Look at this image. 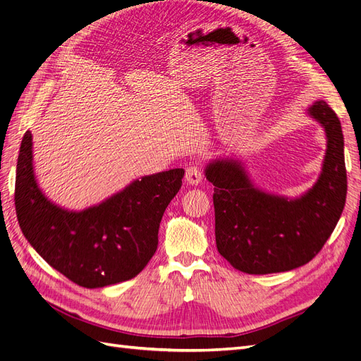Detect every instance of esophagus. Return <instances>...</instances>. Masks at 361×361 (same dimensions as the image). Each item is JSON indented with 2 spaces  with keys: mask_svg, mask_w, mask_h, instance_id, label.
<instances>
[{
  "mask_svg": "<svg viewBox=\"0 0 361 361\" xmlns=\"http://www.w3.org/2000/svg\"><path fill=\"white\" fill-rule=\"evenodd\" d=\"M185 180L188 185H199L202 182V171L197 166H190L185 170Z\"/></svg>",
  "mask_w": 361,
  "mask_h": 361,
  "instance_id": "34e87169",
  "label": "esophagus"
}]
</instances>
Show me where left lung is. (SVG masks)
Here are the masks:
<instances>
[{
	"label": "left lung",
	"instance_id": "obj_1",
	"mask_svg": "<svg viewBox=\"0 0 361 361\" xmlns=\"http://www.w3.org/2000/svg\"><path fill=\"white\" fill-rule=\"evenodd\" d=\"M305 114L326 138L322 169L298 197L259 188L241 159L215 158L204 176L214 185L215 241L220 255L247 274H272L302 267L319 253L342 215L346 169L341 120L324 101Z\"/></svg>",
	"mask_w": 361,
	"mask_h": 361
}]
</instances>
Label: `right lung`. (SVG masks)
<instances>
[{
  "label": "right lung",
  "mask_w": 361,
  "mask_h": 361,
  "mask_svg": "<svg viewBox=\"0 0 361 361\" xmlns=\"http://www.w3.org/2000/svg\"><path fill=\"white\" fill-rule=\"evenodd\" d=\"M183 174V169L149 174L101 203L66 209L42 191L27 130L15 187L20 231L54 269L76 285L94 289L130 280L155 255L161 218L180 190Z\"/></svg>",
  "instance_id": "right-lung-1"
}]
</instances>
